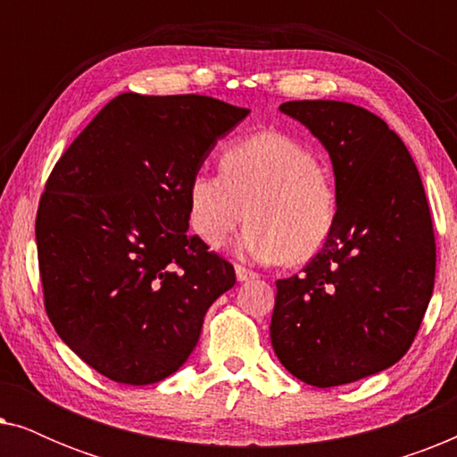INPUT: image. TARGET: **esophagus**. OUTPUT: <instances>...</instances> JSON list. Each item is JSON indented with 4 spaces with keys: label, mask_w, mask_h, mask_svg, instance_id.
<instances>
[{
    "label": "esophagus",
    "mask_w": 457,
    "mask_h": 457,
    "mask_svg": "<svg viewBox=\"0 0 457 457\" xmlns=\"http://www.w3.org/2000/svg\"><path fill=\"white\" fill-rule=\"evenodd\" d=\"M235 274H237V280H239V283H245V280H253L255 277H258V274L247 270V268H243V266H235Z\"/></svg>",
    "instance_id": "34e87169"
}]
</instances>
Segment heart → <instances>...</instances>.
Instances as JSON below:
<instances>
[{
	"instance_id": "heart-1",
	"label": "heart",
	"mask_w": 457,
	"mask_h": 457,
	"mask_svg": "<svg viewBox=\"0 0 457 457\" xmlns=\"http://www.w3.org/2000/svg\"><path fill=\"white\" fill-rule=\"evenodd\" d=\"M187 204L191 228L210 247H220L247 214L237 252L264 264L316 258L333 235L339 208L333 179L316 154L280 130L230 143L220 155V174H193Z\"/></svg>"
}]
</instances>
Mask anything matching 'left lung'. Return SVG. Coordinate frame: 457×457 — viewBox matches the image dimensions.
I'll return each mask as SVG.
<instances>
[{"label": "left lung", "instance_id": "left-lung-1", "mask_svg": "<svg viewBox=\"0 0 457 457\" xmlns=\"http://www.w3.org/2000/svg\"><path fill=\"white\" fill-rule=\"evenodd\" d=\"M278 110L328 152L339 208L322 252L277 280L270 341L303 383H355L403 358L433 297L427 195L408 147L372 112L324 99Z\"/></svg>", "mask_w": 457, "mask_h": 457}]
</instances>
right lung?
Listing matches in <instances>:
<instances>
[{
    "mask_svg": "<svg viewBox=\"0 0 457 457\" xmlns=\"http://www.w3.org/2000/svg\"><path fill=\"white\" fill-rule=\"evenodd\" d=\"M247 114L205 96L122 93L55 164L35 224L46 310L110 380L177 372L235 285V268L187 233V187Z\"/></svg>",
    "mask_w": 457,
    "mask_h": 457,
    "instance_id": "add662e5",
    "label": "right lung"
}]
</instances>
